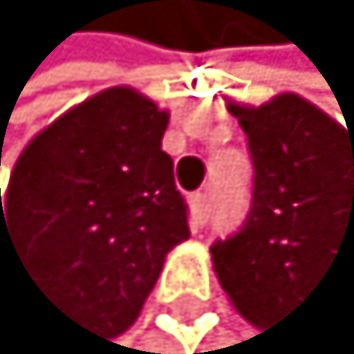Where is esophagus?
<instances>
[{
    "instance_id": "1",
    "label": "esophagus",
    "mask_w": 354,
    "mask_h": 354,
    "mask_svg": "<svg viewBox=\"0 0 354 354\" xmlns=\"http://www.w3.org/2000/svg\"><path fill=\"white\" fill-rule=\"evenodd\" d=\"M189 207H192V225L201 227L209 216V209H213V195L209 192H198V195L189 198Z\"/></svg>"
}]
</instances>
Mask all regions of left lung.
Masks as SVG:
<instances>
[{"mask_svg": "<svg viewBox=\"0 0 354 354\" xmlns=\"http://www.w3.org/2000/svg\"><path fill=\"white\" fill-rule=\"evenodd\" d=\"M251 153L248 216L213 266L245 319L266 326L340 260L354 266V129L296 94L227 106Z\"/></svg>", "mask_w": 354, "mask_h": 354, "instance_id": "obj_1", "label": "left lung"}]
</instances>
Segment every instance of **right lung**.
I'll return each mask as SVG.
<instances>
[{
  "label": "right lung",
  "instance_id": "right-lung-1",
  "mask_svg": "<svg viewBox=\"0 0 354 354\" xmlns=\"http://www.w3.org/2000/svg\"><path fill=\"white\" fill-rule=\"evenodd\" d=\"M168 115L133 88L70 109L17 159L5 239L49 305L97 335L129 328L189 207L162 150Z\"/></svg>",
  "mask_w": 354,
  "mask_h": 354
}]
</instances>
